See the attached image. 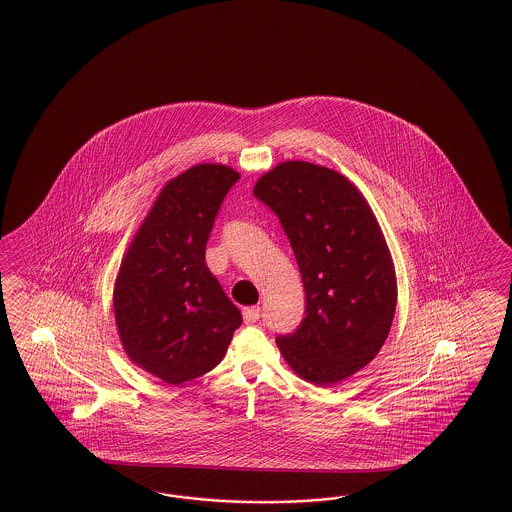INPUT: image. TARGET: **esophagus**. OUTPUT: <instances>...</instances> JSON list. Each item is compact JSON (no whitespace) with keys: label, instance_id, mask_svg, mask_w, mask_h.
<instances>
[{"label":"esophagus","instance_id":"1","mask_svg":"<svg viewBox=\"0 0 512 512\" xmlns=\"http://www.w3.org/2000/svg\"><path fill=\"white\" fill-rule=\"evenodd\" d=\"M242 315H244V321L251 325V323H257L259 319H261V308L259 306H251V308H244L242 311Z\"/></svg>","mask_w":512,"mask_h":512}]
</instances>
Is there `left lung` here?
<instances>
[{"mask_svg":"<svg viewBox=\"0 0 512 512\" xmlns=\"http://www.w3.org/2000/svg\"><path fill=\"white\" fill-rule=\"evenodd\" d=\"M295 253L306 317L276 338L302 379L330 387L372 362L396 311V274L372 208L345 176L285 161L253 187Z\"/></svg>","mask_w":512,"mask_h":512,"instance_id":"left-lung-1","label":"left lung"}]
</instances>
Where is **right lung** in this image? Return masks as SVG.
<instances>
[{"mask_svg":"<svg viewBox=\"0 0 512 512\" xmlns=\"http://www.w3.org/2000/svg\"><path fill=\"white\" fill-rule=\"evenodd\" d=\"M240 174L197 165L171 180L120 266L114 313L129 358L180 385L216 368L242 313L206 266L217 212Z\"/></svg>","mask_w":512,"mask_h":512,"instance_id":"1","label":"right lung"}]
</instances>
